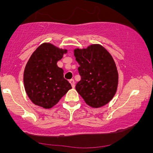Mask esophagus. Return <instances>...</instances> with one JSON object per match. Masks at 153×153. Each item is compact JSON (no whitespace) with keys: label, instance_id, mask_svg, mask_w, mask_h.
I'll use <instances>...</instances> for the list:
<instances>
[{"label":"esophagus","instance_id":"esophagus-1","mask_svg":"<svg viewBox=\"0 0 153 153\" xmlns=\"http://www.w3.org/2000/svg\"><path fill=\"white\" fill-rule=\"evenodd\" d=\"M69 83L71 84V85H72V87H75V81H74L73 79H70L69 80Z\"/></svg>","mask_w":153,"mask_h":153}]
</instances>
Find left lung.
<instances>
[{
    "instance_id": "left-lung-1",
    "label": "left lung",
    "mask_w": 153,
    "mask_h": 153,
    "mask_svg": "<svg viewBox=\"0 0 153 153\" xmlns=\"http://www.w3.org/2000/svg\"><path fill=\"white\" fill-rule=\"evenodd\" d=\"M74 55L81 75L75 86L77 92L91 107L107 104L116 93L118 84V72L112 55L100 44L76 48Z\"/></svg>"
}]
</instances>
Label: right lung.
Returning <instances> with one entry per match:
<instances>
[{"mask_svg":"<svg viewBox=\"0 0 153 153\" xmlns=\"http://www.w3.org/2000/svg\"><path fill=\"white\" fill-rule=\"evenodd\" d=\"M67 52V49L44 43L32 54L24 69V84L34 104L50 109L72 89L64 78L63 69L57 65Z\"/></svg>","mask_w":153,"mask_h":153,"instance_id":"add662e5","label":"right lung"}]
</instances>
